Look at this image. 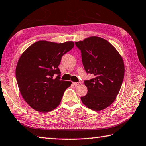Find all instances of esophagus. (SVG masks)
<instances>
[{
	"label": "esophagus",
	"instance_id": "obj_1",
	"mask_svg": "<svg viewBox=\"0 0 146 146\" xmlns=\"http://www.w3.org/2000/svg\"><path fill=\"white\" fill-rule=\"evenodd\" d=\"M73 84L75 86H78L81 84V82H73Z\"/></svg>",
	"mask_w": 146,
	"mask_h": 146
}]
</instances>
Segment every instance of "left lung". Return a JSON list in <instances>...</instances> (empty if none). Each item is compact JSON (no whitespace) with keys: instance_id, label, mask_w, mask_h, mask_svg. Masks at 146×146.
Wrapping results in <instances>:
<instances>
[{"instance_id":"1","label":"left lung","mask_w":146,"mask_h":146,"mask_svg":"<svg viewBox=\"0 0 146 146\" xmlns=\"http://www.w3.org/2000/svg\"><path fill=\"white\" fill-rule=\"evenodd\" d=\"M82 53L86 72L94 78L85 80L88 92L81 97L90 109L100 111L113 103L119 93L124 77V63L117 49L109 42L92 36L75 42Z\"/></svg>"}]
</instances>
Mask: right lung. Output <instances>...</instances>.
I'll use <instances>...</instances> for the list:
<instances>
[{"label": "right lung", "mask_w": 146, "mask_h": 146, "mask_svg": "<svg viewBox=\"0 0 146 146\" xmlns=\"http://www.w3.org/2000/svg\"><path fill=\"white\" fill-rule=\"evenodd\" d=\"M73 41H39L26 49L19 60L16 77L22 97L34 110L49 112L56 108L71 82L60 80L61 58L74 47ZM57 76L54 79V76Z\"/></svg>", "instance_id": "add662e5"}]
</instances>
